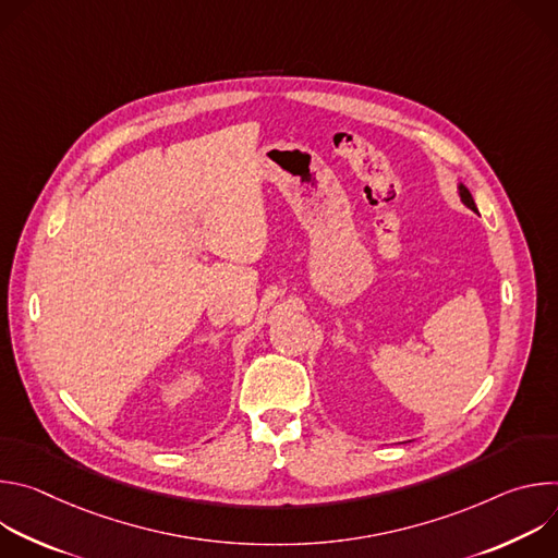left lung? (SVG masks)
<instances>
[{"instance_id": "obj_1", "label": "left lung", "mask_w": 558, "mask_h": 558, "mask_svg": "<svg viewBox=\"0 0 558 558\" xmlns=\"http://www.w3.org/2000/svg\"><path fill=\"white\" fill-rule=\"evenodd\" d=\"M459 196H461V203H463L465 207H470L472 211H476V205H474V201H472V194H470V190H468L463 183H459Z\"/></svg>"}]
</instances>
